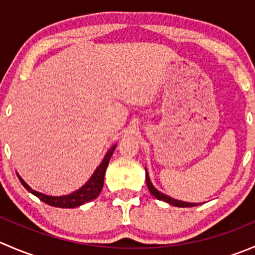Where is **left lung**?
<instances>
[{"label":"left lung","mask_w":255,"mask_h":255,"mask_svg":"<svg viewBox=\"0 0 255 255\" xmlns=\"http://www.w3.org/2000/svg\"><path fill=\"white\" fill-rule=\"evenodd\" d=\"M145 181H146V186H148L150 194L153 195L154 197H156L158 200L168 202V204L173 205V206H176V207H194V206H197V205H199V204H191V202H184V201H180V200H175V199H173V197H170V196H168V195L160 192L159 190H156L155 187L153 186V184H151L150 179H149L146 169H145Z\"/></svg>","instance_id":"obj_1"}]
</instances>
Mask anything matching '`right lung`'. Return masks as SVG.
<instances>
[{
	"instance_id": "add662e5",
	"label": "right lung",
	"mask_w": 255,
	"mask_h": 255,
	"mask_svg": "<svg viewBox=\"0 0 255 255\" xmlns=\"http://www.w3.org/2000/svg\"><path fill=\"white\" fill-rule=\"evenodd\" d=\"M117 144L111 146L109 151L105 155L102 163L97 166V169L95 170V173L92 174V176L90 177L89 181L84 185L82 187H80L79 190L74 191L73 194L65 195V196H49V195H44L42 192H38L35 190H33L24 180L18 175V179L22 182L23 186L28 190L29 192H32L33 195L38 197L39 200H42L45 204L50 205L54 207H60V208H74L81 206V205L86 204V202L91 201V200L96 199L97 196L101 192L102 186H104V179H105V173H106L107 165H109V161L111 159L113 151H115Z\"/></svg>"
}]
</instances>
